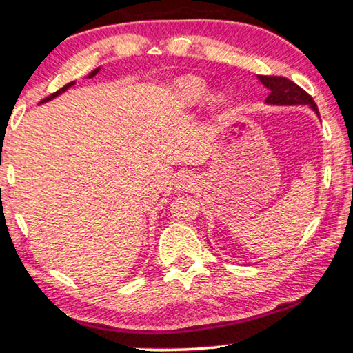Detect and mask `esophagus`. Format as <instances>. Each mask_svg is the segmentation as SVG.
<instances>
[{"label": "esophagus", "mask_w": 353, "mask_h": 353, "mask_svg": "<svg viewBox=\"0 0 353 353\" xmlns=\"http://www.w3.org/2000/svg\"><path fill=\"white\" fill-rule=\"evenodd\" d=\"M175 184L178 189H183V191H191L195 184V176L191 172H183L176 176Z\"/></svg>", "instance_id": "34e87169"}]
</instances>
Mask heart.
<instances>
[{
    "label": "heart",
    "mask_w": 353,
    "mask_h": 353,
    "mask_svg": "<svg viewBox=\"0 0 353 353\" xmlns=\"http://www.w3.org/2000/svg\"><path fill=\"white\" fill-rule=\"evenodd\" d=\"M175 91L178 99L183 102V105L194 107L202 104L210 94V88L207 82L200 77H194V75H188L176 82ZM210 105L213 110H219V108L225 104V96L222 93H213L210 96Z\"/></svg>",
    "instance_id": "heart-1"
}]
</instances>
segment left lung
<instances>
[{
	"label": "left lung",
	"mask_w": 353,
	"mask_h": 353,
	"mask_svg": "<svg viewBox=\"0 0 353 353\" xmlns=\"http://www.w3.org/2000/svg\"><path fill=\"white\" fill-rule=\"evenodd\" d=\"M265 88L270 91L265 104L268 105H309L321 118L319 108L311 96L305 90L300 88L296 83L290 82L285 77H268V75H257Z\"/></svg>",
	"instance_id": "8db88e82"
}]
</instances>
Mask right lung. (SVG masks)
I'll return each instance as SVG.
<instances>
[{"mask_svg": "<svg viewBox=\"0 0 353 353\" xmlns=\"http://www.w3.org/2000/svg\"><path fill=\"white\" fill-rule=\"evenodd\" d=\"M99 70H101V68H96L94 70H91V72H90L88 75H86V79H91V77H94V75H96L97 72H99ZM74 85H75V82H69L68 85H64L61 90H58V91H57V93H53L52 96H48V97H46V99H42V101L39 102V104H46V102H48V101H52V99H55V97H57V96H59V94H63V93H64V91H68V90L70 88V86H74Z\"/></svg>", "mask_w": 353, "mask_h": 353, "instance_id": "add662e5", "label": "right lung"}]
</instances>
